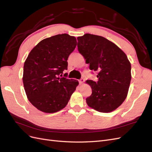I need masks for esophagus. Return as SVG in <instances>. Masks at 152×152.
Masks as SVG:
<instances>
[{
  "instance_id": "obj_1",
  "label": "esophagus",
  "mask_w": 152,
  "mask_h": 152,
  "mask_svg": "<svg viewBox=\"0 0 152 152\" xmlns=\"http://www.w3.org/2000/svg\"><path fill=\"white\" fill-rule=\"evenodd\" d=\"M84 82V79H83V78H82V79H81L79 80V83H80V84H83Z\"/></svg>"
}]
</instances>
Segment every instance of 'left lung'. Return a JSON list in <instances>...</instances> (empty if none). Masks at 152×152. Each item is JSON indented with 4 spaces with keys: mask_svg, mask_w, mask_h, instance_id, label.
I'll return each instance as SVG.
<instances>
[{
    "mask_svg": "<svg viewBox=\"0 0 152 152\" xmlns=\"http://www.w3.org/2000/svg\"><path fill=\"white\" fill-rule=\"evenodd\" d=\"M78 50L97 71L98 81H86L92 94L86 98L89 107L103 113L116 110L126 99L131 80V63L123 50L103 37L86 34L77 37Z\"/></svg>",
    "mask_w": 152,
    "mask_h": 152,
    "instance_id": "1",
    "label": "left lung"
}]
</instances>
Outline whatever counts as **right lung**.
<instances>
[{"instance_id": "1", "label": "right lung", "mask_w": 152, "mask_h": 152, "mask_svg": "<svg viewBox=\"0 0 152 152\" xmlns=\"http://www.w3.org/2000/svg\"><path fill=\"white\" fill-rule=\"evenodd\" d=\"M76 45L75 37L58 34L41 40L26 59L25 91L30 102L40 111L52 113L65 108L79 85L77 80L61 77Z\"/></svg>"}]
</instances>
